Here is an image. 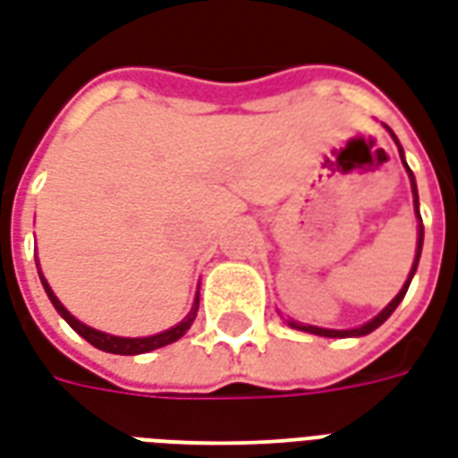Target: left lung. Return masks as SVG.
I'll return each mask as SVG.
<instances>
[{"label": "left lung", "instance_id": "left-lung-1", "mask_svg": "<svg viewBox=\"0 0 458 458\" xmlns=\"http://www.w3.org/2000/svg\"><path fill=\"white\" fill-rule=\"evenodd\" d=\"M390 136L395 139V133L390 131ZM395 143H398V139H395ZM398 151L400 156H403V148H400V143H398ZM405 163V160H403ZM405 168H407V163H405ZM407 173H410V182H412V195H415V209H417V215H420V202H417V185H415V175H412V170L407 168ZM422 239H425V226H422V219H420V236H417V256H415V263H412V270H410V278H407V283L403 285V290H400L398 295H395V300L390 302L383 312H380L378 317H373L370 322H366L363 327H359V329H322V327H305V325H298V322H290V327H295V329H302V332H310V335H319V336H363V335H370L373 329H378L386 319H388L393 312H395V307L400 305V300L405 298V293L407 288H410V280H412V276H415V270H417V263H420V253H422Z\"/></svg>", "mask_w": 458, "mask_h": 458}]
</instances>
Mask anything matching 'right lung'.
<instances>
[{
	"label": "right lung",
	"instance_id": "obj_1",
	"mask_svg": "<svg viewBox=\"0 0 458 458\" xmlns=\"http://www.w3.org/2000/svg\"><path fill=\"white\" fill-rule=\"evenodd\" d=\"M38 276H41V270H38ZM41 283L43 288H46V293H48V298H51L53 307L58 310L60 317L68 322L75 332H78L82 339H88L92 346H97V349H102V352L106 353H122V356H133V353H146V352H153V349H160V346H168V344H173L175 339H180V336L185 335L190 329V325H192V319H195V312H197V305L195 310L190 312V317L185 319V322H180L178 327H173V329H168V332H160V335L156 336H143V339H126V336H112V335H105V332H97V329H92V327L82 325V322H78L75 317L70 315L65 307L60 305V300L53 295L51 285L46 283V278L41 276Z\"/></svg>",
	"mask_w": 458,
	"mask_h": 458
}]
</instances>
